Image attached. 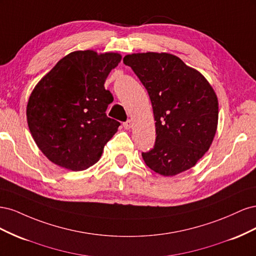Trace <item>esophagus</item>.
Returning <instances> with one entry per match:
<instances>
[{"instance_id": "1", "label": "esophagus", "mask_w": 256, "mask_h": 256, "mask_svg": "<svg viewBox=\"0 0 256 256\" xmlns=\"http://www.w3.org/2000/svg\"><path fill=\"white\" fill-rule=\"evenodd\" d=\"M122 126H124V128L128 130V129L131 128V126H132V122H131L130 120H128L127 122H125L122 124Z\"/></svg>"}]
</instances>
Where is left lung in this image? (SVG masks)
<instances>
[{"label": "left lung", "instance_id": "8db88e82", "mask_svg": "<svg viewBox=\"0 0 256 256\" xmlns=\"http://www.w3.org/2000/svg\"><path fill=\"white\" fill-rule=\"evenodd\" d=\"M148 92L156 122L154 148L142 152L146 166L162 176H174L196 164L210 147L218 127L219 104L205 76L173 54H128Z\"/></svg>", "mask_w": 256, "mask_h": 256}]
</instances>
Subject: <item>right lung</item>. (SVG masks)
Wrapping results in <instances>:
<instances>
[{
	"mask_svg": "<svg viewBox=\"0 0 256 256\" xmlns=\"http://www.w3.org/2000/svg\"><path fill=\"white\" fill-rule=\"evenodd\" d=\"M120 60L114 52L74 51L36 84L26 106L28 125L38 148L54 164L82 171L102 157L120 125L106 114L113 96L104 88Z\"/></svg>",
	"mask_w": 256,
	"mask_h": 256,
	"instance_id": "add662e5",
	"label": "right lung"
}]
</instances>
